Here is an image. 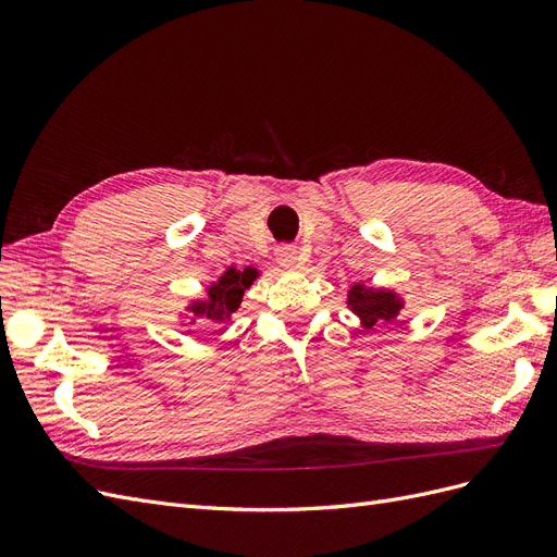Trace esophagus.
I'll return each instance as SVG.
<instances>
[{"label": "esophagus", "mask_w": 557, "mask_h": 557, "mask_svg": "<svg viewBox=\"0 0 557 557\" xmlns=\"http://www.w3.org/2000/svg\"><path fill=\"white\" fill-rule=\"evenodd\" d=\"M276 262H278L281 267H285V269L295 267V262H297V248H293V246H281V248H276Z\"/></svg>", "instance_id": "1"}]
</instances>
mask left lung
Here are the masks:
<instances>
[{
	"instance_id": "obj_1",
	"label": "left lung",
	"mask_w": 557,
	"mask_h": 557,
	"mask_svg": "<svg viewBox=\"0 0 557 557\" xmlns=\"http://www.w3.org/2000/svg\"><path fill=\"white\" fill-rule=\"evenodd\" d=\"M348 309L358 315L360 327L391 325L404 309V297L395 288H374L369 283H352L346 295Z\"/></svg>"
}]
</instances>
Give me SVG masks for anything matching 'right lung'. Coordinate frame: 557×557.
Returning a JSON list of instances; mask_svg holds the SVG:
<instances>
[{"label": "right lung", "instance_id": "obj_1", "mask_svg": "<svg viewBox=\"0 0 557 557\" xmlns=\"http://www.w3.org/2000/svg\"><path fill=\"white\" fill-rule=\"evenodd\" d=\"M260 276L258 269L246 267H227L225 272L218 276L213 283L207 285V295L190 299L185 305L183 313H178L181 323L188 325V330L197 327L199 323L205 325H221L237 313L242 307L244 293L250 288L252 281Z\"/></svg>", "mask_w": 557, "mask_h": 557}]
</instances>
